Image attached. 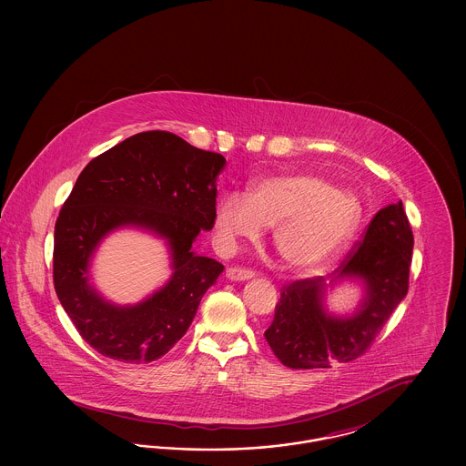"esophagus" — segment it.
<instances>
[{
	"label": "esophagus",
	"mask_w": 466,
	"mask_h": 466,
	"mask_svg": "<svg viewBox=\"0 0 466 466\" xmlns=\"http://www.w3.org/2000/svg\"><path fill=\"white\" fill-rule=\"evenodd\" d=\"M225 278H227L228 281H234V283H238V281H248V279L253 278V272H251V270H244V268L230 267V268L225 270Z\"/></svg>",
	"instance_id": "34e87169"
}]
</instances>
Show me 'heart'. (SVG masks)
<instances>
[{"instance_id": "b5f03b06", "label": "heart", "mask_w": 466, "mask_h": 466, "mask_svg": "<svg viewBox=\"0 0 466 466\" xmlns=\"http://www.w3.org/2000/svg\"><path fill=\"white\" fill-rule=\"evenodd\" d=\"M361 208L353 194L327 177L291 173L255 181L246 199L230 194L213 213L217 246L230 253L243 241H257L272 227V244L297 272L323 268L355 234Z\"/></svg>"}]
</instances>
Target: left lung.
<instances>
[{"instance_id": "left-lung-1", "label": "left lung", "mask_w": 466, "mask_h": 466, "mask_svg": "<svg viewBox=\"0 0 466 466\" xmlns=\"http://www.w3.org/2000/svg\"><path fill=\"white\" fill-rule=\"evenodd\" d=\"M414 236L401 200L377 211L363 243L340 264L332 279L312 278L283 289L266 339L289 369H330L365 353L382 325L405 299ZM344 282L360 287L355 310L335 313L329 292Z\"/></svg>"}]
</instances>
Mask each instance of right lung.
<instances>
[{
    "mask_svg": "<svg viewBox=\"0 0 466 466\" xmlns=\"http://www.w3.org/2000/svg\"><path fill=\"white\" fill-rule=\"evenodd\" d=\"M225 157L166 131L134 134L92 158L54 232V287L82 339L124 363H150L187 333L200 299L223 272L192 244L213 228ZM134 228L168 246L170 279L136 305H115L95 287L91 262L113 231Z\"/></svg>",
    "mask_w": 466,
    "mask_h": 466,
    "instance_id": "1",
    "label": "right lung"
}]
</instances>
